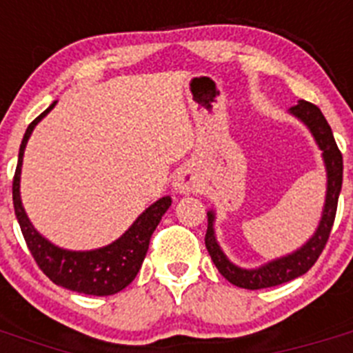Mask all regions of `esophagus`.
<instances>
[{"instance_id":"esophagus-1","label":"esophagus","mask_w":353,"mask_h":353,"mask_svg":"<svg viewBox=\"0 0 353 353\" xmlns=\"http://www.w3.org/2000/svg\"><path fill=\"white\" fill-rule=\"evenodd\" d=\"M173 185L182 194H189V192H194L198 189V179L191 170H180L174 176Z\"/></svg>"}]
</instances>
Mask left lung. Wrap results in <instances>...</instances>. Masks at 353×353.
I'll list each match as a JSON object with an SVG mask.
<instances>
[{
    "mask_svg": "<svg viewBox=\"0 0 353 353\" xmlns=\"http://www.w3.org/2000/svg\"><path fill=\"white\" fill-rule=\"evenodd\" d=\"M290 113L301 118L305 125L310 127L318 146L323 152V161H325L327 168V196L322 221L318 224L316 233L311 236L310 242H305V245H302L299 251H295L293 254H288L285 258H279V260L270 261V263L263 265L260 269L245 270L233 265L232 261L224 256V252L221 251L219 244L215 242L214 214L208 212V226L207 235H205V245L208 249V254H210L212 261L215 263L217 270L226 277L228 281L232 283V285L239 286V288H270V286H277L283 285V283L292 281L295 277L307 272L316 263L320 254H322L327 240H329L332 224H334L336 210H338V198L339 192H341L343 183V155L339 152L338 145H336L334 134H332V129L327 123L322 111L314 104H311V102L299 101L297 105H293L290 109Z\"/></svg>",
    "mask_w": 353,
    "mask_h": 353,
    "instance_id": "left-lung-1",
    "label": "left lung"
}]
</instances>
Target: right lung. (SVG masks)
I'll return each mask as SVG.
<instances>
[{"instance_id":"obj_1","label":"right lung","mask_w":353,"mask_h":353,"mask_svg":"<svg viewBox=\"0 0 353 353\" xmlns=\"http://www.w3.org/2000/svg\"><path fill=\"white\" fill-rule=\"evenodd\" d=\"M54 104L56 102H52L40 117H37L28 125L21 148H19L17 168H15L14 182H12L15 215H17L19 226H21L31 256L37 261L39 269L54 285H60L77 293L97 295V297L113 295L130 285L134 277L138 276L146 251H148L152 233L161 223L164 212L170 208L171 198L166 196V198L155 201L152 207H148L139 215L136 223L117 242L105 245V248L95 249V251H67V249L56 248L49 240L43 239L35 228L31 226L26 212H24L21 196H19V180H21L24 148H26L28 138L31 136V130L35 129L37 123L54 108Z\"/></svg>"}]
</instances>
